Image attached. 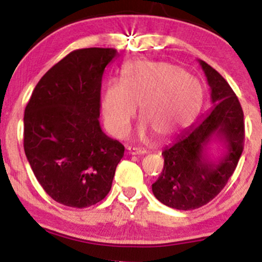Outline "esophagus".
<instances>
[{
	"label": "esophagus",
	"mask_w": 262,
	"mask_h": 262,
	"mask_svg": "<svg viewBox=\"0 0 262 262\" xmlns=\"http://www.w3.org/2000/svg\"><path fill=\"white\" fill-rule=\"evenodd\" d=\"M146 150L145 149H141V148H132V146H129L128 148V154L129 155H144L146 154Z\"/></svg>",
	"instance_id": "esophagus-1"
}]
</instances>
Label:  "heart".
I'll use <instances>...</instances> for the list:
<instances>
[{"instance_id": "obj_1", "label": "heart", "mask_w": 262, "mask_h": 262, "mask_svg": "<svg viewBox=\"0 0 262 262\" xmlns=\"http://www.w3.org/2000/svg\"><path fill=\"white\" fill-rule=\"evenodd\" d=\"M202 87L180 66L152 60H134L123 66L121 82L108 81L101 96V114L107 130L117 138L128 133L140 106L144 124L160 139L181 132L202 102Z\"/></svg>"}]
</instances>
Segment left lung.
<instances>
[{
    "mask_svg": "<svg viewBox=\"0 0 262 262\" xmlns=\"http://www.w3.org/2000/svg\"><path fill=\"white\" fill-rule=\"evenodd\" d=\"M210 87L213 107L164 149V169L152 183L154 196L180 210L200 208L213 200L233 175L244 149V113L229 83L217 70L200 60ZM217 139L225 155L213 162L206 145Z\"/></svg>",
    "mask_w": 262,
    "mask_h": 262,
    "instance_id": "left-lung-1",
    "label": "left lung"
}]
</instances>
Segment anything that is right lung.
Segmentation results:
<instances>
[{
    "label": "right lung",
    "mask_w": 262,
    "mask_h": 262,
    "mask_svg": "<svg viewBox=\"0 0 262 262\" xmlns=\"http://www.w3.org/2000/svg\"><path fill=\"white\" fill-rule=\"evenodd\" d=\"M112 48L74 50L39 80L25 111V152L56 202L86 208L107 196L124 146L100 125L101 85Z\"/></svg>",
    "instance_id": "obj_1"
}]
</instances>
